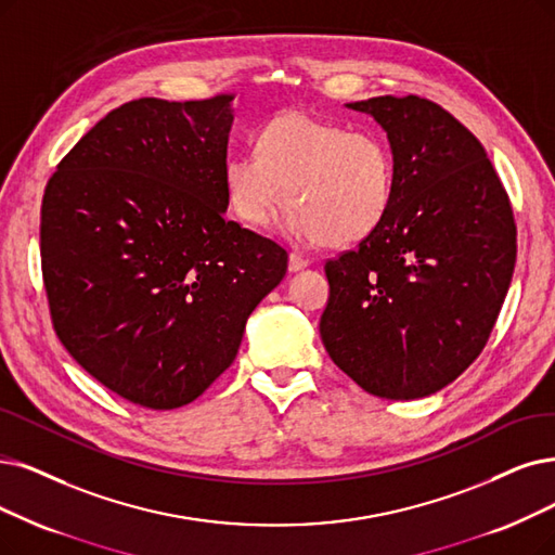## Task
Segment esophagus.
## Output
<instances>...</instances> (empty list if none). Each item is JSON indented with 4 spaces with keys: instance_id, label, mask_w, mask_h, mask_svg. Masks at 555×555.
<instances>
[{
    "instance_id": "34e87169",
    "label": "esophagus",
    "mask_w": 555,
    "mask_h": 555,
    "mask_svg": "<svg viewBox=\"0 0 555 555\" xmlns=\"http://www.w3.org/2000/svg\"><path fill=\"white\" fill-rule=\"evenodd\" d=\"M307 266H309V259H305L302 255H298V253L289 255V271L292 273H298V271L307 269Z\"/></svg>"
}]
</instances>
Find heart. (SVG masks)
I'll return each mask as SVG.
<instances>
[{
  "instance_id": "1",
  "label": "heart",
  "mask_w": 555,
  "mask_h": 555,
  "mask_svg": "<svg viewBox=\"0 0 555 555\" xmlns=\"http://www.w3.org/2000/svg\"><path fill=\"white\" fill-rule=\"evenodd\" d=\"M255 152L232 154L223 166L228 205L246 225H269L289 201L286 234L348 248L391 211L396 166L378 131L284 111L257 129Z\"/></svg>"
}]
</instances>
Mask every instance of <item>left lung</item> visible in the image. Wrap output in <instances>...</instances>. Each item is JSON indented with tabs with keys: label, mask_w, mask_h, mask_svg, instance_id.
Listing matches in <instances>:
<instances>
[{
	"label": "left lung",
	"mask_w": 555,
	"mask_h": 555,
	"mask_svg": "<svg viewBox=\"0 0 555 555\" xmlns=\"http://www.w3.org/2000/svg\"><path fill=\"white\" fill-rule=\"evenodd\" d=\"M387 131L396 166L385 223L325 263L321 339L364 391L412 401L453 383L485 348L517 257L507 193L480 141L439 104H346Z\"/></svg>",
	"instance_id": "left-lung-1"
}]
</instances>
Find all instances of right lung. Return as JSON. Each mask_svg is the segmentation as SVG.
Masks as SVG:
<instances>
[{
  "instance_id": "obj_1",
  "label": "right lung",
  "mask_w": 555,
  "mask_h": 555,
  "mask_svg": "<svg viewBox=\"0 0 555 555\" xmlns=\"http://www.w3.org/2000/svg\"><path fill=\"white\" fill-rule=\"evenodd\" d=\"M234 95L131 100L63 157L40 209L52 323L125 401L175 410L236 358L286 250L225 218Z\"/></svg>"
}]
</instances>
